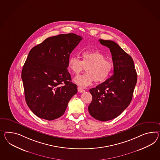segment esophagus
I'll use <instances>...</instances> for the list:
<instances>
[{
    "label": "esophagus",
    "mask_w": 160,
    "mask_h": 160,
    "mask_svg": "<svg viewBox=\"0 0 160 160\" xmlns=\"http://www.w3.org/2000/svg\"><path fill=\"white\" fill-rule=\"evenodd\" d=\"M78 92H79V93H83V92H84L85 90H84V89L82 88V87L78 86Z\"/></svg>",
    "instance_id": "esophagus-1"
}]
</instances>
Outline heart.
<instances>
[{
  "label": "heart",
  "mask_w": 160,
  "mask_h": 160,
  "mask_svg": "<svg viewBox=\"0 0 160 160\" xmlns=\"http://www.w3.org/2000/svg\"><path fill=\"white\" fill-rule=\"evenodd\" d=\"M102 52L97 50L86 51L82 53V60L77 56H71L68 65L74 74H78L86 67L85 74L79 75L74 78V81L78 85L88 86L95 81L97 82L105 81L112 71L113 65L106 59Z\"/></svg>",
  "instance_id": "1"
}]
</instances>
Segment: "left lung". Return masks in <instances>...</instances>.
Returning a JSON list of instances; mask_svg holds the SVG:
<instances>
[{"label": "left lung", "instance_id": "1", "mask_svg": "<svg viewBox=\"0 0 160 160\" xmlns=\"http://www.w3.org/2000/svg\"><path fill=\"white\" fill-rule=\"evenodd\" d=\"M99 42L110 49L114 74L89 90L92 101L88 110L94 118L107 121L117 117L129 105L137 82V73L132 58L117 43L103 39Z\"/></svg>", "mask_w": 160, "mask_h": 160}]
</instances>
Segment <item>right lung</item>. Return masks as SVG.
Listing matches in <instances>:
<instances>
[{
    "mask_svg": "<svg viewBox=\"0 0 160 160\" xmlns=\"http://www.w3.org/2000/svg\"><path fill=\"white\" fill-rule=\"evenodd\" d=\"M82 39L75 33L60 34L30 50L21 78L26 102L37 117L48 121L60 117L77 93L67 67L70 54Z\"/></svg>",
    "mask_w": 160,
    "mask_h": 160,
    "instance_id": "add662e5",
    "label": "right lung"
}]
</instances>
